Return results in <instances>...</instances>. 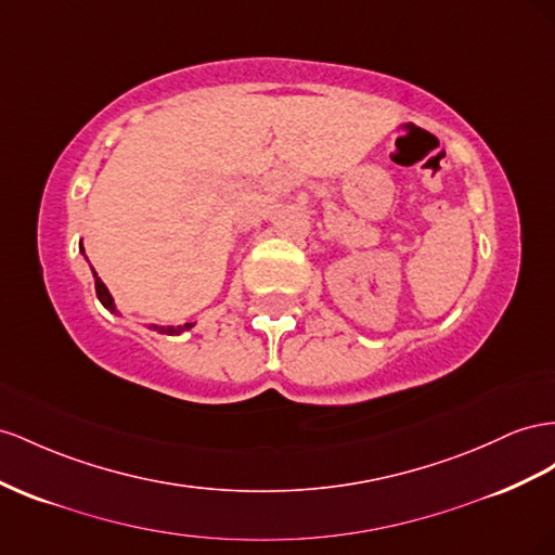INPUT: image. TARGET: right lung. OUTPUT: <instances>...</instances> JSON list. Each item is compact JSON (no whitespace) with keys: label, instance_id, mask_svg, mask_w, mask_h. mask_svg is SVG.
I'll return each instance as SVG.
<instances>
[{"label":"right lung","instance_id":"right-lung-1","mask_svg":"<svg viewBox=\"0 0 555 555\" xmlns=\"http://www.w3.org/2000/svg\"><path fill=\"white\" fill-rule=\"evenodd\" d=\"M93 278H95V292H98V298H100V304L107 308V310H112V312H116V308H114V298H112V294H109V289L104 287V282L98 278V273L93 271ZM193 324H184V326H158V324H152V328H156V332H160V334H182V332H186V328H191Z\"/></svg>","mask_w":555,"mask_h":555}]
</instances>
